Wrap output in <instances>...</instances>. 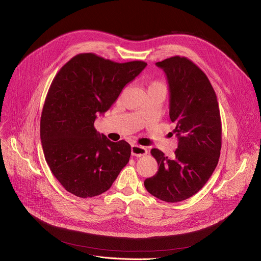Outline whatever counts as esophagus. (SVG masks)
Wrapping results in <instances>:
<instances>
[{
    "instance_id": "obj_1",
    "label": "esophagus",
    "mask_w": 261,
    "mask_h": 261,
    "mask_svg": "<svg viewBox=\"0 0 261 261\" xmlns=\"http://www.w3.org/2000/svg\"><path fill=\"white\" fill-rule=\"evenodd\" d=\"M147 153H148V151L145 147H141V146H138V145H133L131 147V154L133 156L141 157V156H145Z\"/></svg>"
}]
</instances>
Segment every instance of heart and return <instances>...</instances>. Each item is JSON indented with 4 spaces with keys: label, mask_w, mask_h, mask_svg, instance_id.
<instances>
[{
    "label": "heart",
    "mask_w": 261,
    "mask_h": 261,
    "mask_svg": "<svg viewBox=\"0 0 261 261\" xmlns=\"http://www.w3.org/2000/svg\"><path fill=\"white\" fill-rule=\"evenodd\" d=\"M150 88H160V89L165 90V89H164V85H163L161 82H158V81L152 82V83L149 85V89H150Z\"/></svg>",
    "instance_id": "heart-1"
}]
</instances>
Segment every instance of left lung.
Masks as SVG:
<instances>
[{
  "instance_id": "8db88e82",
  "label": "left lung",
  "mask_w": 261,
  "mask_h": 261,
  "mask_svg": "<svg viewBox=\"0 0 261 261\" xmlns=\"http://www.w3.org/2000/svg\"><path fill=\"white\" fill-rule=\"evenodd\" d=\"M156 65L168 79L178 148L172 159L151 150L159 169L145 180V187L157 199L176 203L197 194L217 168L222 147L220 109L210 81L193 61L174 56Z\"/></svg>"
}]
</instances>
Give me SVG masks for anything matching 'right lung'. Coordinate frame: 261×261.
I'll return each mask as SVG.
<instances>
[{"label":"right lung","instance_id":"1","mask_svg":"<svg viewBox=\"0 0 261 261\" xmlns=\"http://www.w3.org/2000/svg\"><path fill=\"white\" fill-rule=\"evenodd\" d=\"M146 66L84 53L55 76L42 108L40 140L46 163L68 193L80 198L105 193L129 162L127 141L113 143L93 125Z\"/></svg>","mask_w":261,"mask_h":261}]
</instances>
